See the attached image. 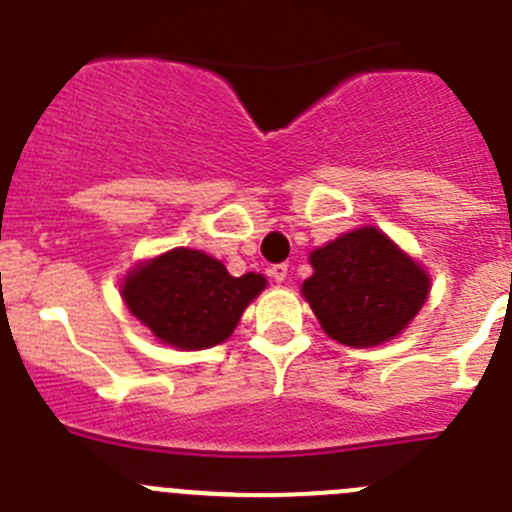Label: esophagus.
<instances>
[{"instance_id": "34e87169", "label": "esophagus", "mask_w": 512, "mask_h": 512, "mask_svg": "<svg viewBox=\"0 0 512 512\" xmlns=\"http://www.w3.org/2000/svg\"><path fill=\"white\" fill-rule=\"evenodd\" d=\"M270 277L275 282H285L287 280V265L282 262V265H272L270 267Z\"/></svg>"}]
</instances>
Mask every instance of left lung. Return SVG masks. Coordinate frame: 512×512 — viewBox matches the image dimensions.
<instances>
[{"mask_svg": "<svg viewBox=\"0 0 512 512\" xmlns=\"http://www.w3.org/2000/svg\"><path fill=\"white\" fill-rule=\"evenodd\" d=\"M302 297L324 332L364 349L396 339L431 292V277L379 227H356L309 252Z\"/></svg>", "mask_w": 512, "mask_h": 512, "instance_id": "obj_1", "label": "left lung"}]
</instances>
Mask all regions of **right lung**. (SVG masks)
Here are the masks:
<instances>
[{"label": "right lung", "mask_w": 512, "mask_h": 512, "mask_svg": "<svg viewBox=\"0 0 512 512\" xmlns=\"http://www.w3.org/2000/svg\"><path fill=\"white\" fill-rule=\"evenodd\" d=\"M265 287L262 275L232 277L223 262L203 250L173 247L131 267L121 297L158 342L195 352L223 344Z\"/></svg>", "instance_id": "1"}]
</instances>
